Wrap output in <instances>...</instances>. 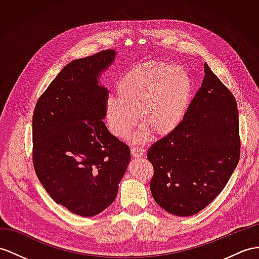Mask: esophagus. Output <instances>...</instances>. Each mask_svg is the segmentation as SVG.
<instances>
[{
    "instance_id": "34e87169",
    "label": "esophagus",
    "mask_w": 259,
    "mask_h": 259,
    "mask_svg": "<svg viewBox=\"0 0 259 259\" xmlns=\"http://www.w3.org/2000/svg\"><path fill=\"white\" fill-rule=\"evenodd\" d=\"M131 153H132V156L135 157V158H140V157L145 156V153H146V151H145V149L142 147H132Z\"/></svg>"
}]
</instances>
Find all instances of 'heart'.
I'll list each match as a JSON object with an SVG mask.
<instances>
[{
    "instance_id": "1",
    "label": "heart",
    "mask_w": 259,
    "mask_h": 259,
    "mask_svg": "<svg viewBox=\"0 0 259 259\" xmlns=\"http://www.w3.org/2000/svg\"><path fill=\"white\" fill-rule=\"evenodd\" d=\"M116 92L118 98L105 100L106 126L117 138H126L138 123V113L144 125L134 141L144 143L151 132L163 136L178 127L190 103L192 82L184 68L153 61L124 73Z\"/></svg>"
}]
</instances>
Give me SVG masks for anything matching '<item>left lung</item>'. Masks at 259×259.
Instances as JSON below:
<instances>
[{"mask_svg": "<svg viewBox=\"0 0 259 259\" xmlns=\"http://www.w3.org/2000/svg\"><path fill=\"white\" fill-rule=\"evenodd\" d=\"M202 85L171 133L151 145L153 198L178 217L197 214L222 192L241 155L236 100L204 64Z\"/></svg>", "mask_w": 259, "mask_h": 259, "instance_id": "1", "label": "left lung"}]
</instances>
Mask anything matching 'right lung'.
Returning <instances> with one entry per match:
<instances>
[{"label": "right lung", "mask_w": 259, "mask_h": 259, "mask_svg": "<svg viewBox=\"0 0 259 259\" xmlns=\"http://www.w3.org/2000/svg\"><path fill=\"white\" fill-rule=\"evenodd\" d=\"M115 52L106 49L62 69L38 99L33 114V165L56 203L93 217L115 200L131 160L127 145L103 122L108 90L101 71Z\"/></svg>", "instance_id": "add662e5"}]
</instances>
